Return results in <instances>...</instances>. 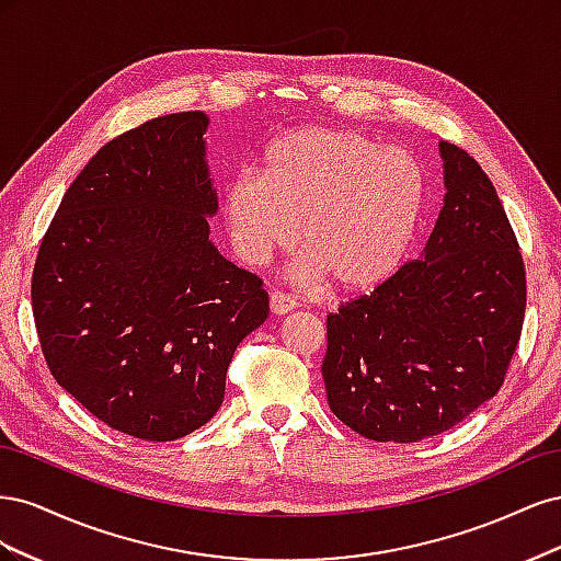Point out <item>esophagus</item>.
<instances>
[{"mask_svg":"<svg viewBox=\"0 0 561 561\" xmlns=\"http://www.w3.org/2000/svg\"><path fill=\"white\" fill-rule=\"evenodd\" d=\"M268 307H271V313H274V316H285V313H290L297 307V304L290 297H285L283 293H271L268 295Z\"/></svg>","mask_w":561,"mask_h":561,"instance_id":"obj_1","label":"esophagus"}]
</instances>
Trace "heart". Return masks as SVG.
<instances>
[{"mask_svg": "<svg viewBox=\"0 0 561 561\" xmlns=\"http://www.w3.org/2000/svg\"><path fill=\"white\" fill-rule=\"evenodd\" d=\"M426 206V180L400 149L328 126L290 130L268 147L264 173L243 171L225 190L236 254L264 264L297 245L307 276L336 293H367L396 274Z\"/></svg>", "mask_w": 561, "mask_h": 561, "instance_id": "obj_1", "label": "heart"}]
</instances>
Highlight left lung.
Masks as SVG:
<instances>
[{"label":"left lung","instance_id":"obj_1","mask_svg":"<svg viewBox=\"0 0 561 561\" xmlns=\"http://www.w3.org/2000/svg\"><path fill=\"white\" fill-rule=\"evenodd\" d=\"M445 203L421 260L328 316L330 410L377 443H419L499 393L524 322L526 274L494 184L439 142Z\"/></svg>","mask_w":561,"mask_h":561}]
</instances>
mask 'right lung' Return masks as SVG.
I'll list each match as a JSON object with an SVG mask.
<instances>
[{"label":"right lung","instance_id":"add662e5","mask_svg":"<svg viewBox=\"0 0 561 561\" xmlns=\"http://www.w3.org/2000/svg\"><path fill=\"white\" fill-rule=\"evenodd\" d=\"M208 116L110 140L65 192L32 271L50 375L110 428L168 443L225 400L233 351L268 316L262 278L210 243Z\"/></svg>","mask_w":561,"mask_h":561}]
</instances>
